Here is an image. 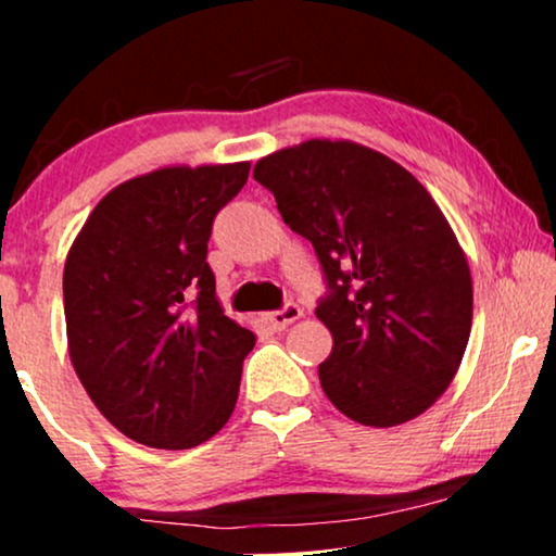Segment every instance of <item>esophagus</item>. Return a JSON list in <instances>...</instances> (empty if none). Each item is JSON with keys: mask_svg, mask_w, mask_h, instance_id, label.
<instances>
[{"mask_svg": "<svg viewBox=\"0 0 556 556\" xmlns=\"http://www.w3.org/2000/svg\"><path fill=\"white\" fill-rule=\"evenodd\" d=\"M301 314H303L301 306H295V303L288 301L283 308H278V311H270V314H265V316H263V321L268 324L273 331H283L288 324H293L295 318H301Z\"/></svg>", "mask_w": 556, "mask_h": 556, "instance_id": "34e87169", "label": "esophagus"}]
</instances>
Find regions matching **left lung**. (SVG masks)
<instances>
[{"mask_svg":"<svg viewBox=\"0 0 556 556\" xmlns=\"http://www.w3.org/2000/svg\"><path fill=\"white\" fill-rule=\"evenodd\" d=\"M283 223L321 263L316 316L331 331L326 397L354 422L392 428L453 382L473 318L466 255L420 181L352 141H306L253 169Z\"/></svg>","mask_w":556,"mask_h":556,"instance_id":"1","label":"left lung"}]
</instances>
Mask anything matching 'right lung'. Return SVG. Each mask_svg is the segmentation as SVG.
<instances>
[{
  "label": "right lung",
  "mask_w": 556,
  "mask_h": 556,
  "mask_svg": "<svg viewBox=\"0 0 556 556\" xmlns=\"http://www.w3.org/2000/svg\"><path fill=\"white\" fill-rule=\"evenodd\" d=\"M250 164L172 166L103 197L63 273L67 349L105 420L185 451L230 420L255 333L223 314L207 242Z\"/></svg>",
  "instance_id": "right-lung-1"
}]
</instances>
